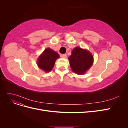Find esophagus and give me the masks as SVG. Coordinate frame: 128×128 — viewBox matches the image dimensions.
I'll use <instances>...</instances> for the list:
<instances>
[{"mask_svg": "<svg viewBox=\"0 0 128 128\" xmlns=\"http://www.w3.org/2000/svg\"><path fill=\"white\" fill-rule=\"evenodd\" d=\"M61 56L62 58H67V56L66 54H62Z\"/></svg>", "mask_w": 128, "mask_h": 128, "instance_id": "34e87169", "label": "esophagus"}]
</instances>
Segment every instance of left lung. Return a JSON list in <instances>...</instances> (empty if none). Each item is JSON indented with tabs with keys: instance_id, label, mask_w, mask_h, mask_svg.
<instances>
[{
	"instance_id": "1",
	"label": "left lung",
	"mask_w": 128,
	"mask_h": 128,
	"mask_svg": "<svg viewBox=\"0 0 128 128\" xmlns=\"http://www.w3.org/2000/svg\"><path fill=\"white\" fill-rule=\"evenodd\" d=\"M68 59L72 72L78 74H84L94 62V56L91 53L79 47L72 50Z\"/></svg>"
}]
</instances>
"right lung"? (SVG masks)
Returning <instances> with one entry per match:
<instances>
[{"label":"right lung","mask_w":128,"mask_h":128,"mask_svg":"<svg viewBox=\"0 0 128 128\" xmlns=\"http://www.w3.org/2000/svg\"><path fill=\"white\" fill-rule=\"evenodd\" d=\"M59 55L51 48H46L39 56L37 60L38 67L45 72H49L53 68L55 62Z\"/></svg>","instance_id":"add662e5"}]
</instances>
